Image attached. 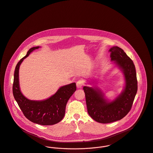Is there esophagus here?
<instances>
[{
  "label": "esophagus",
  "mask_w": 153,
  "mask_h": 153,
  "mask_svg": "<svg viewBox=\"0 0 153 153\" xmlns=\"http://www.w3.org/2000/svg\"><path fill=\"white\" fill-rule=\"evenodd\" d=\"M83 85V80H79L76 82V87L78 88H81Z\"/></svg>",
  "instance_id": "34e87169"
}]
</instances>
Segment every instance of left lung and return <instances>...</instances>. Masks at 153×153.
I'll return each instance as SVG.
<instances>
[{
  "label": "left lung",
  "instance_id": "8db88e82",
  "mask_svg": "<svg viewBox=\"0 0 153 153\" xmlns=\"http://www.w3.org/2000/svg\"><path fill=\"white\" fill-rule=\"evenodd\" d=\"M109 51L111 60L124 75L125 83L122 92L110 101L97 87H83L89 115L94 121L102 123L115 122L125 117L131 109L137 91L136 72L132 60L118 46H113Z\"/></svg>",
  "mask_w": 153,
  "mask_h": 153
}]
</instances>
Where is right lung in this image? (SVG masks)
I'll use <instances>...</instances> for the list:
<instances>
[{
	"label": "right lung",
	"instance_id": "1",
	"mask_svg": "<svg viewBox=\"0 0 153 153\" xmlns=\"http://www.w3.org/2000/svg\"><path fill=\"white\" fill-rule=\"evenodd\" d=\"M39 48H31L17 63L14 74L13 93L16 101L28 120L42 125H51L60 122L64 118L67 102L76 91V83L61 86L55 94L43 100H31L25 97L21 92L19 85L20 66L31 52Z\"/></svg>",
	"mask_w": 153,
	"mask_h": 153
}]
</instances>
